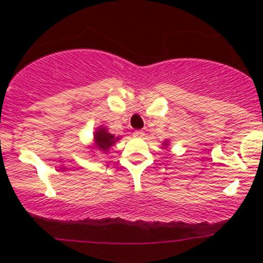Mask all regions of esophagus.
Segmentation results:
<instances>
[{
  "label": "esophagus",
  "instance_id": "1",
  "mask_svg": "<svg viewBox=\"0 0 263 263\" xmlns=\"http://www.w3.org/2000/svg\"><path fill=\"white\" fill-rule=\"evenodd\" d=\"M144 135H145V132L144 131H140V129H139V131H135L134 132V136L135 137H142V136H144Z\"/></svg>",
  "mask_w": 263,
  "mask_h": 263
}]
</instances>
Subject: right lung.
<instances>
[{
	"instance_id": "1",
	"label": "right lung",
	"mask_w": 263,
	"mask_h": 263,
	"mask_svg": "<svg viewBox=\"0 0 263 263\" xmlns=\"http://www.w3.org/2000/svg\"><path fill=\"white\" fill-rule=\"evenodd\" d=\"M94 139H95V145H97V147L102 151H107L108 148L112 146L117 140H118L116 139L113 135H110L109 132H107V129L105 128H98L94 135Z\"/></svg>"
}]
</instances>
